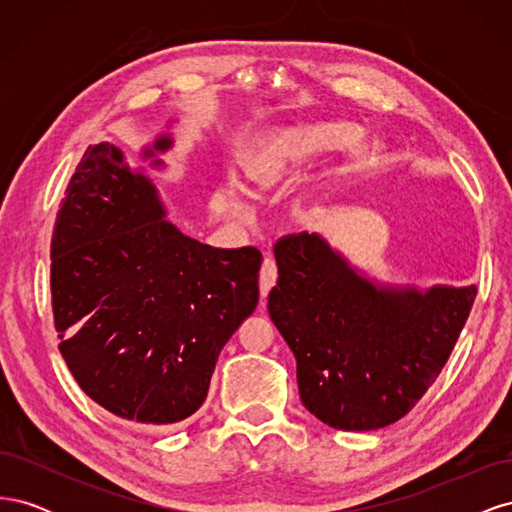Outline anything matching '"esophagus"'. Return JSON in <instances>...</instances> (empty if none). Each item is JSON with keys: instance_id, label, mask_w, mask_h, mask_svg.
<instances>
[{"instance_id": "1", "label": "esophagus", "mask_w": 512, "mask_h": 512, "mask_svg": "<svg viewBox=\"0 0 512 512\" xmlns=\"http://www.w3.org/2000/svg\"><path fill=\"white\" fill-rule=\"evenodd\" d=\"M277 280V267H275V260L273 258H265L262 262V269H260V297L267 299L269 290L275 286Z\"/></svg>"}]
</instances>
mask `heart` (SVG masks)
<instances>
[{
    "instance_id": "obj_1",
    "label": "heart",
    "mask_w": 512,
    "mask_h": 512,
    "mask_svg": "<svg viewBox=\"0 0 512 512\" xmlns=\"http://www.w3.org/2000/svg\"><path fill=\"white\" fill-rule=\"evenodd\" d=\"M361 130L344 121L294 123L258 132L241 153L245 173L260 185H275L329 153L359 141ZM237 190L235 181H228ZM239 192V190H237Z\"/></svg>"
}]
</instances>
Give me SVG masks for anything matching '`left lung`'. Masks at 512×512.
<instances>
[{"label":"left lung","instance_id":"1","mask_svg":"<svg viewBox=\"0 0 512 512\" xmlns=\"http://www.w3.org/2000/svg\"><path fill=\"white\" fill-rule=\"evenodd\" d=\"M269 316L297 359L303 406L342 431L406 416L451 356L476 286L382 282L318 232L273 247Z\"/></svg>","mask_w":512,"mask_h":512}]
</instances>
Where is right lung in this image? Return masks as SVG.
<instances>
[{"label":"right lung","instance_id":"1","mask_svg":"<svg viewBox=\"0 0 512 512\" xmlns=\"http://www.w3.org/2000/svg\"><path fill=\"white\" fill-rule=\"evenodd\" d=\"M179 119L138 156L168 164ZM51 241L59 352L81 389L121 418L168 427L207 397L228 339L258 305L256 247L220 250L168 222L143 166L111 143L76 166Z\"/></svg>","mask_w":512,"mask_h":512}]
</instances>
